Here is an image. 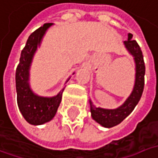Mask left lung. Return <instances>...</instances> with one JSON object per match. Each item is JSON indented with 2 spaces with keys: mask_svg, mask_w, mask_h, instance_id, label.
<instances>
[{
  "mask_svg": "<svg viewBox=\"0 0 158 158\" xmlns=\"http://www.w3.org/2000/svg\"><path fill=\"white\" fill-rule=\"evenodd\" d=\"M124 44L128 52L133 56L136 67L135 83L131 94L121 106L116 109H104L96 107L91 102V100H89L92 118L99 124L106 128H112L121 123L134 110L135 106L138 105L143 93L145 62L142 52L138 43L135 40H132V35L131 33L128 34V40L124 41Z\"/></svg>",
  "mask_w": 158,
  "mask_h": 158,
  "instance_id": "obj_1",
  "label": "left lung"
}]
</instances>
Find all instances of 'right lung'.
Masks as SVG:
<instances>
[{"label":"right lung","instance_id":"right-lung-1","mask_svg":"<svg viewBox=\"0 0 158 158\" xmlns=\"http://www.w3.org/2000/svg\"><path fill=\"white\" fill-rule=\"evenodd\" d=\"M53 23H45L29 35L21 51L19 63L16 70V90L19 108L25 120L32 125L44 124L54 117L61 101L62 90L52 98L35 95L29 86V70L34 54L40 46L46 30ZM69 80V79H68ZM67 80V81H68Z\"/></svg>","mask_w":158,"mask_h":158}]
</instances>
